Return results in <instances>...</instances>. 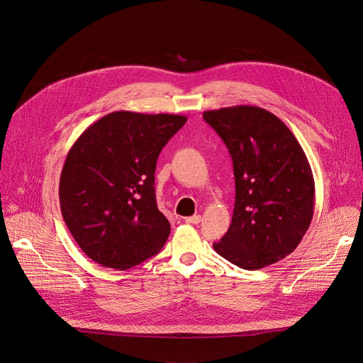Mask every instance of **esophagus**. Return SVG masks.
Instances as JSON below:
<instances>
[{
	"mask_svg": "<svg viewBox=\"0 0 363 363\" xmlns=\"http://www.w3.org/2000/svg\"><path fill=\"white\" fill-rule=\"evenodd\" d=\"M200 220H201V216H200V215H194V216L185 218V222H186V223H191V225H197V223H200Z\"/></svg>",
	"mask_w": 363,
	"mask_h": 363,
	"instance_id": "esophagus-1",
	"label": "esophagus"
}]
</instances>
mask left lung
<instances>
[{
    "label": "left lung",
    "instance_id": "1",
    "mask_svg": "<svg viewBox=\"0 0 363 363\" xmlns=\"http://www.w3.org/2000/svg\"><path fill=\"white\" fill-rule=\"evenodd\" d=\"M234 164L235 206L228 233L213 249L247 271L296 250L313 218L315 181L294 133L271 111L234 106L203 113Z\"/></svg>",
    "mask_w": 363,
    "mask_h": 363
}]
</instances>
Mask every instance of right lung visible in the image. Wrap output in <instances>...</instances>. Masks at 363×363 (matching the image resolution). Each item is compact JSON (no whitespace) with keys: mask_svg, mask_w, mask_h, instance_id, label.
<instances>
[{"mask_svg":"<svg viewBox=\"0 0 363 363\" xmlns=\"http://www.w3.org/2000/svg\"><path fill=\"white\" fill-rule=\"evenodd\" d=\"M182 114L113 111L88 126L63 164V219L82 252L125 271L157 255L170 223L157 208L155 172Z\"/></svg>","mask_w":363,"mask_h":363,"instance_id":"add662e5","label":"right lung"}]
</instances>
